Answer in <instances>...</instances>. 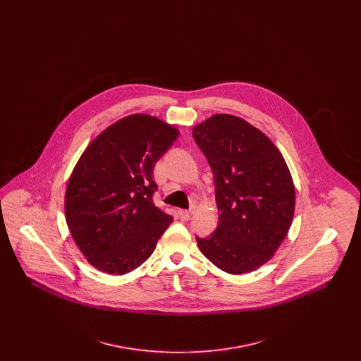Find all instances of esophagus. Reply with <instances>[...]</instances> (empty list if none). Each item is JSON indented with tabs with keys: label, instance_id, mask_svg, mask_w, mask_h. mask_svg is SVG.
<instances>
[{
	"label": "esophagus",
	"instance_id": "esophagus-1",
	"mask_svg": "<svg viewBox=\"0 0 361 361\" xmlns=\"http://www.w3.org/2000/svg\"><path fill=\"white\" fill-rule=\"evenodd\" d=\"M178 218L181 221H189L190 219V211L187 209H178Z\"/></svg>",
	"mask_w": 361,
	"mask_h": 361
}]
</instances>
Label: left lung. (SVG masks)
I'll use <instances>...</instances> for the list:
<instances>
[{"instance_id":"1","label":"left lung","mask_w":361,"mask_h":361,"mask_svg":"<svg viewBox=\"0 0 361 361\" xmlns=\"http://www.w3.org/2000/svg\"><path fill=\"white\" fill-rule=\"evenodd\" d=\"M193 139L214 173L219 211L215 231L197 245L224 272H252L272 258L291 226V173L271 139L237 116H211L193 128Z\"/></svg>"}]
</instances>
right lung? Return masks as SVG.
<instances>
[{
    "label": "right lung",
    "mask_w": 361,
    "mask_h": 361,
    "mask_svg": "<svg viewBox=\"0 0 361 361\" xmlns=\"http://www.w3.org/2000/svg\"><path fill=\"white\" fill-rule=\"evenodd\" d=\"M177 137L173 126L137 114L109 126L81 155L66 189L65 214L73 240L96 269L134 271L172 224V215L153 202V169Z\"/></svg>",
    "instance_id": "add662e5"
}]
</instances>
